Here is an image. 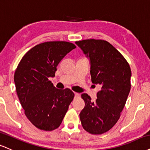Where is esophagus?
<instances>
[{"label": "esophagus", "mask_w": 150, "mask_h": 150, "mask_svg": "<svg viewBox=\"0 0 150 150\" xmlns=\"http://www.w3.org/2000/svg\"><path fill=\"white\" fill-rule=\"evenodd\" d=\"M79 96H80V94H79L78 93H75V98H77V97H79Z\"/></svg>", "instance_id": "1"}]
</instances>
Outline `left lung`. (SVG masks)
<instances>
[{
	"label": "left lung",
	"instance_id": "obj_1",
	"mask_svg": "<svg viewBox=\"0 0 150 150\" xmlns=\"http://www.w3.org/2000/svg\"><path fill=\"white\" fill-rule=\"evenodd\" d=\"M75 44L89 59L93 86L100 88L95 101H91L87 93L81 95L85 102L80 114L81 123L87 132L102 134L120 119L131 89V68L120 52L107 41L89 39Z\"/></svg>",
	"mask_w": 150,
	"mask_h": 150
}]
</instances>
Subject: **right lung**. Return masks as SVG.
<instances>
[{
    "label": "right lung",
    "mask_w": 150,
    "mask_h": 150,
    "mask_svg": "<svg viewBox=\"0 0 150 150\" xmlns=\"http://www.w3.org/2000/svg\"><path fill=\"white\" fill-rule=\"evenodd\" d=\"M76 48L64 41L37 45L23 56L14 73V84L25 115L35 127L53 131L61 125L75 94L70 89H58L50 77L65 56Z\"/></svg>",
    "instance_id": "add662e5"
}]
</instances>
